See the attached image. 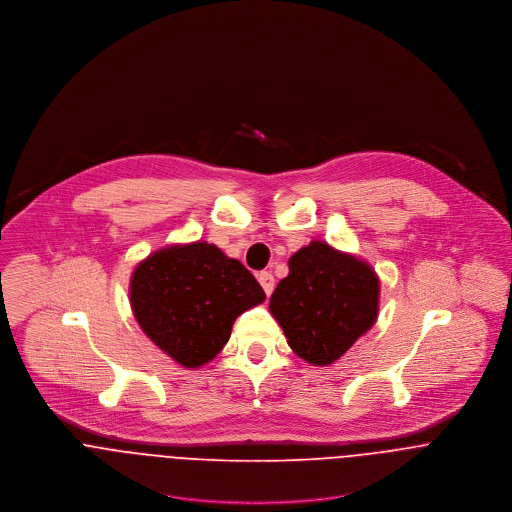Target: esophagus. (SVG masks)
Listing matches in <instances>:
<instances>
[{"label":"esophagus","mask_w":512,"mask_h":512,"mask_svg":"<svg viewBox=\"0 0 512 512\" xmlns=\"http://www.w3.org/2000/svg\"><path fill=\"white\" fill-rule=\"evenodd\" d=\"M258 282H260V286L264 288L266 295H270V293L274 292V276H272L270 272H260V274H258Z\"/></svg>","instance_id":"34e87169"}]
</instances>
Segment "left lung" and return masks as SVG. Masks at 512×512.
Instances as JSON below:
<instances>
[{
	"instance_id": "1",
	"label": "left lung",
	"mask_w": 512,
	"mask_h": 512,
	"mask_svg": "<svg viewBox=\"0 0 512 512\" xmlns=\"http://www.w3.org/2000/svg\"><path fill=\"white\" fill-rule=\"evenodd\" d=\"M270 311L297 357L331 365L372 327L378 278L365 262L315 240L290 258V274L272 293Z\"/></svg>"
}]
</instances>
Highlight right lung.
Returning <instances> with one entry per match:
<instances>
[{"mask_svg":"<svg viewBox=\"0 0 512 512\" xmlns=\"http://www.w3.org/2000/svg\"><path fill=\"white\" fill-rule=\"evenodd\" d=\"M130 299L147 337L179 365L197 368L219 355L234 319L266 293L238 260L195 242L144 260L132 276Z\"/></svg>","mask_w":512,"mask_h":512,"instance_id":"right-lung-1","label":"right lung"}]
</instances>
